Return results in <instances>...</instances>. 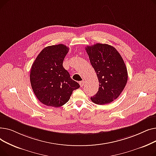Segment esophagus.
I'll list each match as a JSON object with an SVG mask.
<instances>
[{
    "label": "esophagus",
    "mask_w": 156,
    "mask_h": 156,
    "mask_svg": "<svg viewBox=\"0 0 156 156\" xmlns=\"http://www.w3.org/2000/svg\"><path fill=\"white\" fill-rule=\"evenodd\" d=\"M79 83H80V85L81 87H82L85 85V81H81Z\"/></svg>",
    "instance_id": "1"
}]
</instances>
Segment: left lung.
<instances>
[{
    "mask_svg": "<svg viewBox=\"0 0 156 156\" xmlns=\"http://www.w3.org/2000/svg\"><path fill=\"white\" fill-rule=\"evenodd\" d=\"M85 50L99 80V91L91 97L97 104H109L116 99L128 80L126 65L116 49L108 44H96Z\"/></svg>",
    "mask_w": 156,
    "mask_h": 156,
    "instance_id": "1",
    "label": "left lung"
}]
</instances>
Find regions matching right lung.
<instances>
[{
    "mask_svg": "<svg viewBox=\"0 0 156 156\" xmlns=\"http://www.w3.org/2000/svg\"><path fill=\"white\" fill-rule=\"evenodd\" d=\"M68 51L69 48L63 44L46 47L32 64L31 88L39 101L45 105L61 107L69 100L73 91L80 88L62 66Z\"/></svg>",
    "mask_w": 156,
    "mask_h": 156,
    "instance_id": "add662e5",
    "label": "right lung"
}]
</instances>
